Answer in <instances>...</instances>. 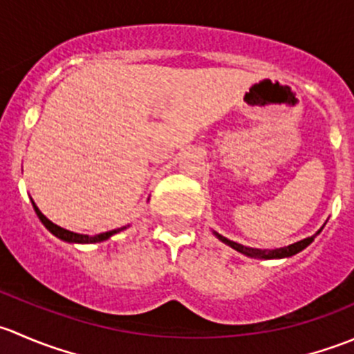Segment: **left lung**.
<instances>
[{"label": "left lung", "instance_id": "1", "mask_svg": "<svg viewBox=\"0 0 354 354\" xmlns=\"http://www.w3.org/2000/svg\"><path fill=\"white\" fill-rule=\"evenodd\" d=\"M217 236H219L221 241H224L226 245H230L231 248H234L236 252H240V253H245V255H248V257H260V259H283V257H291V255H295V253L301 252L303 248H306V246L312 243L313 238H315L317 234H313V236H310V238H305V240L298 241V243L289 245V246H286V248H276V250L248 248V246L234 243V241L227 240V238L221 236V234H217Z\"/></svg>", "mask_w": 354, "mask_h": 354}]
</instances>
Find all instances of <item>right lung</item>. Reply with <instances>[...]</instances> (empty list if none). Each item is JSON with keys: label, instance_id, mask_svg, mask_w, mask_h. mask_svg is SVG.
<instances>
[{"label": "right lung", "instance_id": "1", "mask_svg": "<svg viewBox=\"0 0 354 354\" xmlns=\"http://www.w3.org/2000/svg\"><path fill=\"white\" fill-rule=\"evenodd\" d=\"M32 205H34V210H35V214H37V217H39V219H41V223L44 224V226L48 227V230L51 231V233L55 234V236H58L59 240H63V241H68V243H99V241H104V240H108V238H109V236H113L114 233H118V231H121V230H123V227H121V230H113V231H108V233L94 234V236H88V234H78V233H71V231H68V230H63V227L56 226L55 223H51V221H49L48 217H46L44 214H42L41 210L37 209V205H35L34 202H32Z\"/></svg>", "mask_w": 354, "mask_h": 354}]
</instances>
